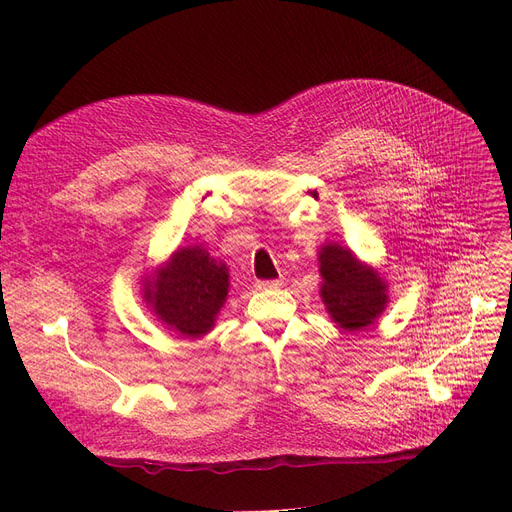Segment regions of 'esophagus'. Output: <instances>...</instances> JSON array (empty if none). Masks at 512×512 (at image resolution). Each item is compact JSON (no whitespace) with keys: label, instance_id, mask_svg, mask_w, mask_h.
Masks as SVG:
<instances>
[{"label":"esophagus","instance_id":"esophagus-1","mask_svg":"<svg viewBox=\"0 0 512 512\" xmlns=\"http://www.w3.org/2000/svg\"><path fill=\"white\" fill-rule=\"evenodd\" d=\"M282 284H284L282 280H261V282L255 284V288H257V290H276V288H280Z\"/></svg>","mask_w":512,"mask_h":512}]
</instances>
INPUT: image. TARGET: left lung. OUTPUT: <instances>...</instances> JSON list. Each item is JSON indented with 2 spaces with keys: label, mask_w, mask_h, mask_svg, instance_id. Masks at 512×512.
Returning a JSON list of instances; mask_svg holds the SVG:
<instances>
[{
  "label": "left lung",
  "mask_w": 512,
  "mask_h": 512,
  "mask_svg": "<svg viewBox=\"0 0 512 512\" xmlns=\"http://www.w3.org/2000/svg\"><path fill=\"white\" fill-rule=\"evenodd\" d=\"M326 311L346 332L371 326L388 305V282L371 263L361 261L351 249L326 242L317 251Z\"/></svg>",
  "instance_id": "8db88e82"
}]
</instances>
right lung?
Listing matches in <instances>:
<instances>
[{
	"label": "right lung",
	"mask_w": 512,
	"mask_h": 512,
	"mask_svg": "<svg viewBox=\"0 0 512 512\" xmlns=\"http://www.w3.org/2000/svg\"><path fill=\"white\" fill-rule=\"evenodd\" d=\"M230 290V270L203 245L176 249L143 276V301L170 332L195 340L215 326Z\"/></svg>",
	"instance_id": "obj_1"
}]
</instances>
